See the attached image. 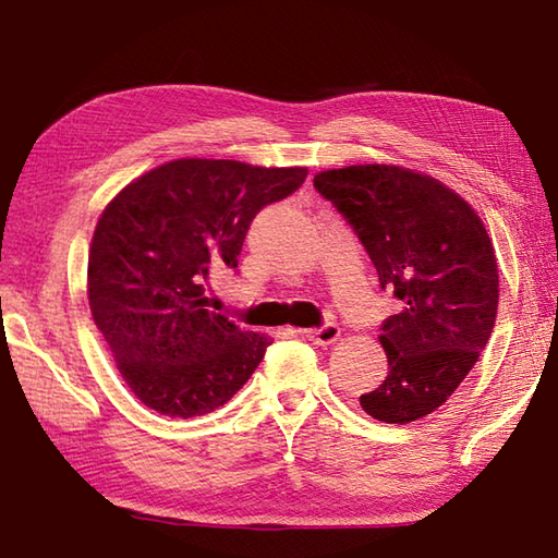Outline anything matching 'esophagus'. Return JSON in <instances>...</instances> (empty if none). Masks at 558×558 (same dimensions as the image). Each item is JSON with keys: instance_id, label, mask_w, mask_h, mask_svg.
<instances>
[{"instance_id": "obj_1", "label": "esophagus", "mask_w": 558, "mask_h": 558, "mask_svg": "<svg viewBox=\"0 0 558 558\" xmlns=\"http://www.w3.org/2000/svg\"><path fill=\"white\" fill-rule=\"evenodd\" d=\"M300 333L316 345H329L336 341L338 336H341V329H338L336 324H324V326H319V329H304Z\"/></svg>"}]
</instances>
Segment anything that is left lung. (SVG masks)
Masks as SVG:
<instances>
[{"label":"left lung","mask_w":558,"mask_h":558,"mask_svg":"<svg viewBox=\"0 0 558 558\" xmlns=\"http://www.w3.org/2000/svg\"><path fill=\"white\" fill-rule=\"evenodd\" d=\"M314 189L351 225L401 310L381 322L387 379L360 397L377 421L411 423L452 397L496 324L498 266L484 222L423 173L357 163L322 171Z\"/></svg>","instance_id":"obj_1"}]
</instances>
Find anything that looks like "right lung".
<instances>
[{
	"instance_id": "right-lung-1",
	"label": "right lung",
	"mask_w": 558,
	"mask_h": 558,
	"mask_svg": "<svg viewBox=\"0 0 558 558\" xmlns=\"http://www.w3.org/2000/svg\"><path fill=\"white\" fill-rule=\"evenodd\" d=\"M307 169L177 159L108 203L89 251V307L133 395L171 418L225 407L270 341L205 310L203 282L234 270L254 217Z\"/></svg>"
}]
</instances>
